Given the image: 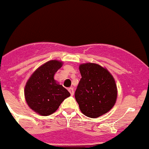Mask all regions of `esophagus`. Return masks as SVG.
I'll use <instances>...</instances> for the list:
<instances>
[{"instance_id":"esophagus-1","label":"esophagus","mask_w":149,"mask_h":149,"mask_svg":"<svg viewBox=\"0 0 149 149\" xmlns=\"http://www.w3.org/2000/svg\"><path fill=\"white\" fill-rule=\"evenodd\" d=\"M68 90L69 91V93H70V94L72 95H74V89L72 87H70L68 88Z\"/></svg>"}]
</instances>
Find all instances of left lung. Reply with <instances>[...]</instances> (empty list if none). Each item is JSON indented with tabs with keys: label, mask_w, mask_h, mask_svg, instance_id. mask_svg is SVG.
Instances as JSON below:
<instances>
[{
	"label": "left lung",
	"mask_w": 149,
	"mask_h": 149,
	"mask_svg": "<svg viewBox=\"0 0 149 149\" xmlns=\"http://www.w3.org/2000/svg\"><path fill=\"white\" fill-rule=\"evenodd\" d=\"M81 79L74 93L80 110L85 116L98 118L114 106L117 98L115 80L106 68L95 63L79 67Z\"/></svg>",
	"instance_id": "obj_1"
}]
</instances>
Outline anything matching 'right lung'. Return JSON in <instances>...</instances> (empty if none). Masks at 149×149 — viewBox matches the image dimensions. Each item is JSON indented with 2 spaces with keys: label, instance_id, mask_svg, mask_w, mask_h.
I'll return each instance as SVG.
<instances>
[{
  "label": "right lung",
  "instance_id": "1",
  "mask_svg": "<svg viewBox=\"0 0 149 149\" xmlns=\"http://www.w3.org/2000/svg\"><path fill=\"white\" fill-rule=\"evenodd\" d=\"M63 65L62 62L51 60L37 68L30 77L24 89L27 104L42 116H48L59 108L64 99L70 96L65 88L56 84L54 74Z\"/></svg>",
  "mask_w": 149,
  "mask_h": 149
}]
</instances>
